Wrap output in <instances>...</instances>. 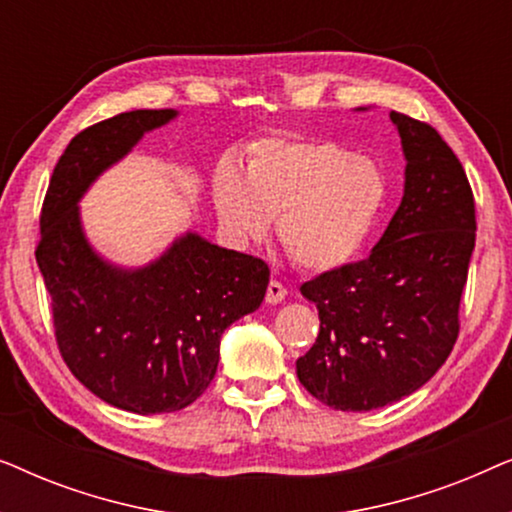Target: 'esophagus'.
I'll return each mask as SVG.
<instances>
[{
	"label": "esophagus",
	"mask_w": 512,
	"mask_h": 512,
	"mask_svg": "<svg viewBox=\"0 0 512 512\" xmlns=\"http://www.w3.org/2000/svg\"><path fill=\"white\" fill-rule=\"evenodd\" d=\"M286 298V289L282 282H277V279H272V282L268 284V291H265V303L270 305H277L282 303V300Z\"/></svg>",
	"instance_id": "obj_1"
}]
</instances>
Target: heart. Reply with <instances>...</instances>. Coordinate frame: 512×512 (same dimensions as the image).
<instances>
[{
  "mask_svg": "<svg viewBox=\"0 0 512 512\" xmlns=\"http://www.w3.org/2000/svg\"><path fill=\"white\" fill-rule=\"evenodd\" d=\"M387 198L373 160L324 139H263L240 174L221 165L212 200L237 240H261L277 219V240L305 270H333L359 254Z\"/></svg>",
  "mask_w": 512,
  "mask_h": 512,
  "instance_id": "obj_1",
  "label": "heart"
}]
</instances>
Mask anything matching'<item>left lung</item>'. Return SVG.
<instances>
[{"label": "left lung", "mask_w": 512, "mask_h": 512, "mask_svg": "<svg viewBox=\"0 0 512 512\" xmlns=\"http://www.w3.org/2000/svg\"><path fill=\"white\" fill-rule=\"evenodd\" d=\"M405 193L370 256L307 279L319 335L296 361L328 408L366 412L401 401L436 375L459 338V303L475 247V200L436 128L398 111Z\"/></svg>", "instance_id": "8db88e82"}]
</instances>
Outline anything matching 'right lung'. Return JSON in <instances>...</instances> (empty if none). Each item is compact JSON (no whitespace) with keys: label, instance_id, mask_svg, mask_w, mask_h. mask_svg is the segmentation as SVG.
I'll use <instances>...</instances> for the list:
<instances>
[{"label":"right lung","instance_id":"obj_1","mask_svg":"<svg viewBox=\"0 0 512 512\" xmlns=\"http://www.w3.org/2000/svg\"><path fill=\"white\" fill-rule=\"evenodd\" d=\"M172 109L125 111L81 130L62 153L41 205L39 270L62 361L104 403L158 415L205 394L226 328L258 310L270 282L261 258L188 233L142 270H118L90 249L76 202Z\"/></svg>","mask_w":512,"mask_h":512}]
</instances>
